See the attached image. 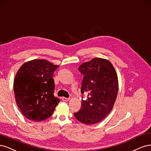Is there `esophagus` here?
<instances>
[{"label": "esophagus", "instance_id": "esophagus-1", "mask_svg": "<svg viewBox=\"0 0 151 151\" xmlns=\"http://www.w3.org/2000/svg\"><path fill=\"white\" fill-rule=\"evenodd\" d=\"M70 98H66V97H63L62 98V100H63V101H68V100H70Z\"/></svg>", "mask_w": 151, "mask_h": 151}]
</instances>
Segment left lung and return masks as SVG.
<instances>
[{"label":"left lung","instance_id":"8db88e82","mask_svg":"<svg viewBox=\"0 0 151 151\" xmlns=\"http://www.w3.org/2000/svg\"><path fill=\"white\" fill-rule=\"evenodd\" d=\"M78 70L84 75L81 92L87 97L82 100L80 110L74 115L83 124L98 123L113 108L118 93L117 75L109 61L99 58L83 63Z\"/></svg>","mask_w":151,"mask_h":151}]
</instances>
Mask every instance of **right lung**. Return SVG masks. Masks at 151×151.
Masks as SVG:
<instances>
[{
  "mask_svg": "<svg viewBox=\"0 0 151 151\" xmlns=\"http://www.w3.org/2000/svg\"><path fill=\"white\" fill-rule=\"evenodd\" d=\"M45 60H35L23 64L14 82L16 103L29 120L40 122L50 117L60 99L55 96L52 78L58 68Z\"/></svg>",
  "mask_w": 151,
  "mask_h": 151,
  "instance_id": "1",
  "label": "right lung"
}]
</instances>
